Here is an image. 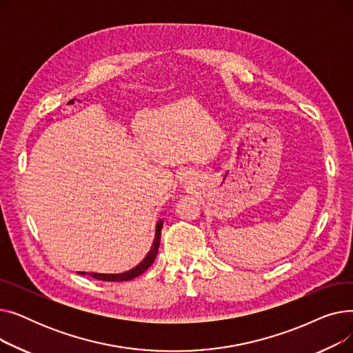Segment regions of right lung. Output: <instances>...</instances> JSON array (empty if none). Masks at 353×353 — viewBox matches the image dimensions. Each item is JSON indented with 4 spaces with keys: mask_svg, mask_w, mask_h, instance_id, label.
Wrapping results in <instances>:
<instances>
[{
    "mask_svg": "<svg viewBox=\"0 0 353 353\" xmlns=\"http://www.w3.org/2000/svg\"><path fill=\"white\" fill-rule=\"evenodd\" d=\"M161 228H163V221H159L156 226V236H154V242L153 246L148 252V254L144 257V261L137 265L134 269L124 272V273H119V274H103V273H90V276L94 277V279L103 281V282H124V281H132L134 277L140 276L141 273H144L148 268H150L154 262V259L157 256V250H159V245H160V236H161ZM81 274H85L84 272H81Z\"/></svg>",
    "mask_w": 353,
    "mask_h": 353,
    "instance_id": "add662e5",
    "label": "right lung"
}]
</instances>
